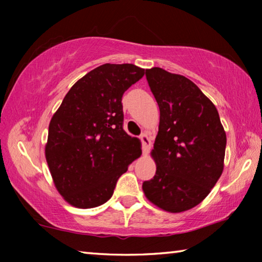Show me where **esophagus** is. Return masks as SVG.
Returning <instances> with one entry per match:
<instances>
[{
	"label": "esophagus",
	"mask_w": 262,
	"mask_h": 262,
	"mask_svg": "<svg viewBox=\"0 0 262 262\" xmlns=\"http://www.w3.org/2000/svg\"><path fill=\"white\" fill-rule=\"evenodd\" d=\"M140 139L142 142V149H143V152L148 154L150 147H151V140L149 139V136L145 134V133H143V134L140 136Z\"/></svg>",
	"instance_id": "34e87169"
}]
</instances>
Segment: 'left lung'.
<instances>
[{
  "instance_id": "8db88e82",
  "label": "left lung",
  "mask_w": 262,
  "mask_h": 262,
  "mask_svg": "<svg viewBox=\"0 0 262 262\" xmlns=\"http://www.w3.org/2000/svg\"><path fill=\"white\" fill-rule=\"evenodd\" d=\"M161 118L151 156L156 174L142 185L148 200L170 212L198 206L223 172L227 135L215 105L190 79L145 70Z\"/></svg>"
}]
</instances>
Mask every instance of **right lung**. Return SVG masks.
<instances>
[{
  "instance_id": "1",
  "label": "right lung",
  "mask_w": 262,
  "mask_h": 262,
  "mask_svg": "<svg viewBox=\"0 0 262 262\" xmlns=\"http://www.w3.org/2000/svg\"><path fill=\"white\" fill-rule=\"evenodd\" d=\"M130 63H106L74 84L48 127L46 161L55 187L77 208L108 201L141 142L123 130L122 96L143 77Z\"/></svg>"
}]
</instances>
